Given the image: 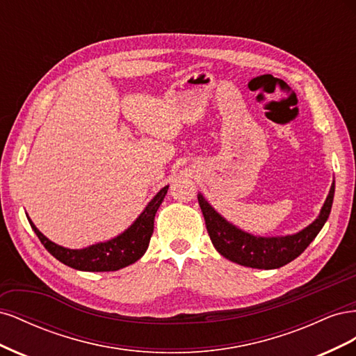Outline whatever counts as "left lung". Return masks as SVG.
<instances>
[{
	"label": "left lung",
	"mask_w": 356,
	"mask_h": 356,
	"mask_svg": "<svg viewBox=\"0 0 356 356\" xmlns=\"http://www.w3.org/2000/svg\"><path fill=\"white\" fill-rule=\"evenodd\" d=\"M334 188L336 186L332 181L328 196L314 222H310L303 230L285 236H255L248 233L236 227L220 212L215 211L202 193L197 195V200L215 250L233 263L270 270V268H279L296 260L316 238L330 217Z\"/></svg>",
	"instance_id": "8db88e82"
}]
</instances>
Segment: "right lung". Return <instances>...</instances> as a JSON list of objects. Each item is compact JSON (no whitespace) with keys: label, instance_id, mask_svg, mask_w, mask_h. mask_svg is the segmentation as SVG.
Listing matches in <instances>:
<instances>
[{"label":"right lung","instance_id":"1","mask_svg":"<svg viewBox=\"0 0 356 356\" xmlns=\"http://www.w3.org/2000/svg\"><path fill=\"white\" fill-rule=\"evenodd\" d=\"M168 188L169 186L161 188L123 233L110 241L93 243L81 250H71L51 242L35 227L28 213L26 217L41 243L60 263L81 272H114L134 264L145 254L154 230L156 212L163 202Z\"/></svg>","mask_w":356,"mask_h":356}]
</instances>
